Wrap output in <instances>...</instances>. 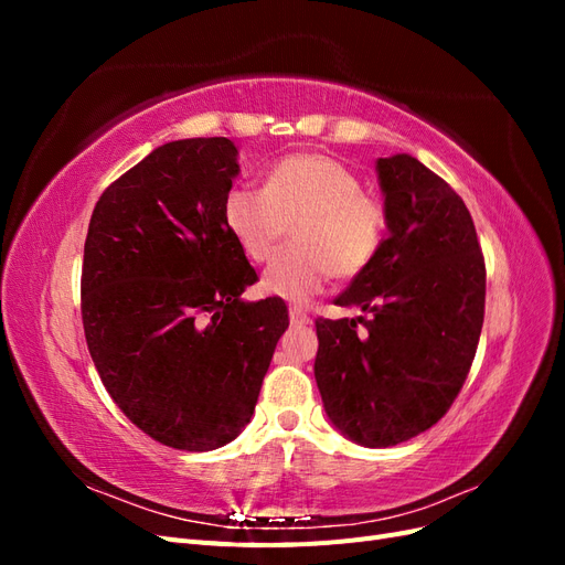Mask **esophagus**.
<instances>
[{"instance_id": "obj_1", "label": "esophagus", "mask_w": 565, "mask_h": 565, "mask_svg": "<svg viewBox=\"0 0 565 565\" xmlns=\"http://www.w3.org/2000/svg\"><path fill=\"white\" fill-rule=\"evenodd\" d=\"M289 322L297 324V328H303V324L311 322V318L306 316L301 309H297V306H292V309H289Z\"/></svg>"}]
</instances>
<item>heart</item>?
I'll list each match as a JSON object with an SVG mask.
<instances>
[{"instance_id": "1", "label": "heart", "mask_w": 565, "mask_h": 565, "mask_svg": "<svg viewBox=\"0 0 565 565\" xmlns=\"http://www.w3.org/2000/svg\"><path fill=\"white\" fill-rule=\"evenodd\" d=\"M224 224L252 262H268L292 228L295 249L262 276L270 297L303 303L330 276L351 280L377 256L386 233L384 204L361 191L351 169L320 152H297L270 167L264 191L233 185L221 204Z\"/></svg>"}]
</instances>
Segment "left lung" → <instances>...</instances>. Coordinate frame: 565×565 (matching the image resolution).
Wrapping results in <instances>:
<instances>
[{
    "instance_id": "obj_1",
    "label": "left lung",
    "mask_w": 565,
    "mask_h": 565,
    "mask_svg": "<svg viewBox=\"0 0 565 565\" xmlns=\"http://www.w3.org/2000/svg\"><path fill=\"white\" fill-rule=\"evenodd\" d=\"M386 241L316 320V382L334 429L365 448L415 438L448 413L483 328L486 264L467 204L417 158L377 160ZM362 330H356V324Z\"/></svg>"
}]
</instances>
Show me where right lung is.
<instances>
[{
    "label": "right lung",
    "instance_id": "1",
    "mask_svg": "<svg viewBox=\"0 0 565 565\" xmlns=\"http://www.w3.org/2000/svg\"><path fill=\"white\" fill-rule=\"evenodd\" d=\"M241 174L224 136L169 141L98 198L82 264V322L110 398L162 446L207 452L249 424L287 330L221 204Z\"/></svg>",
    "mask_w": 565,
    "mask_h": 565
}]
</instances>
